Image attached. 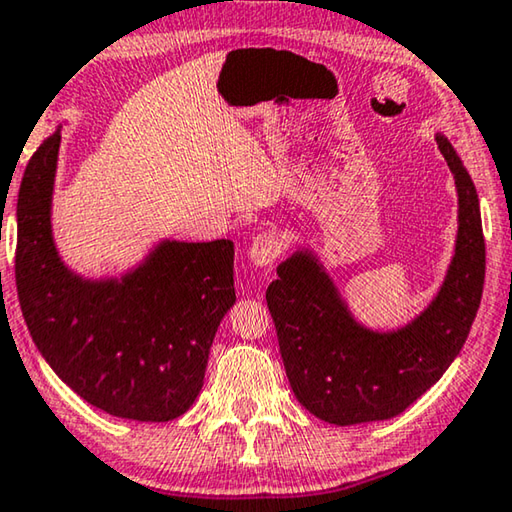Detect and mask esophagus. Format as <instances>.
<instances>
[{
    "instance_id": "1",
    "label": "esophagus",
    "mask_w": 512,
    "mask_h": 512,
    "mask_svg": "<svg viewBox=\"0 0 512 512\" xmlns=\"http://www.w3.org/2000/svg\"><path fill=\"white\" fill-rule=\"evenodd\" d=\"M282 250V241L273 230L259 232L253 239V246H250V262H253L257 269H271L278 259Z\"/></svg>"
}]
</instances>
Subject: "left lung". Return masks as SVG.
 <instances>
[{
	"instance_id": "obj_1",
	"label": "left lung",
	"mask_w": 512,
	"mask_h": 512,
	"mask_svg": "<svg viewBox=\"0 0 512 512\" xmlns=\"http://www.w3.org/2000/svg\"><path fill=\"white\" fill-rule=\"evenodd\" d=\"M435 141L456 182L458 232L442 285L415 319L392 330L364 326L310 246H298L266 289L294 396L328 424L401 415L458 358L481 305L485 241L478 193L451 141L442 132Z\"/></svg>"
}]
</instances>
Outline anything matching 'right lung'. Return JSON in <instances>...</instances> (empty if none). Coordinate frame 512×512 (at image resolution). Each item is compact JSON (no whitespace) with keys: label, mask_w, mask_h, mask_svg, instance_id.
Returning a JSON list of instances; mask_svg holds the SVG:
<instances>
[{"label":"right lung","mask_w":512,"mask_h":512,"mask_svg":"<svg viewBox=\"0 0 512 512\" xmlns=\"http://www.w3.org/2000/svg\"><path fill=\"white\" fill-rule=\"evenodd\" d=\"M61 127L40 143L18 193L15 285L40 355L72 392L113 417L170 421L198 399L234 294V243L159 239L120 275L86 278L52 232Z\"/></svg>","instance_id":"right-lung-1"}]
</instances>
